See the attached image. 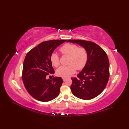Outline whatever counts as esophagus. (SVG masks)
Returning a JSON list of instances; mask_svg holds the SVG:
<instances>
[{
    "instance_id": "1",
    "label": "esophagus",
    "mask_w": 129,
    "mask_h": 129,
    "mask_svg": "<svg viewBox=\"0 0 129 129\" xmlns=\"http://www.w3.org/2000/svg\"><path fill=\"white\" fill-rule=\"evenodd\" d=\"M67 77H62V79H63V81H65L66 80V79H67Z\"/></svg>"
}]
</instances>
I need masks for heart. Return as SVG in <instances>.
Segmentation results:
<instances>
[{
	"instance_id": "1",
	"label": "heart",
	"mask_w": 129,
	"mask_h": 129,
	"mask_svg": "<svg viewBox=\"0 0 129 129\" xmlns=\"http://www.w3.org/2000/svg\"><path fill=\"white\" fill-rule=\"evenodd\" d=\"M60 52L69 57L67 66H61L56 70V75L62 77H68L77 70L82 69L87 64L88 53L83 47H79L77 45L67 44L60 49ZM53 66L57 67L60 65L59 57L56 53H53L50 57Z\"/></svg>"
}]
</instances>
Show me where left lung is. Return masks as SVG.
Returning a JSON list of instances; mask_svg holds the SVG:
<instances>
[{"mask_svg": "<svg viewBox=\"0 0 129 129\" xmlns=\"http://www.w3.org/2000/svg\"><path fill=\"white\" fill-rule=\"evenodd\" d=\"M67 42L83 47L88 53V61L83 69L72 77L71 89L78 98L89 100L99 96L109 79V61L106 53L95 43L82 40H68Z\"/></svg>", "mask_w": 129, "mask_h": 129, "instance_id": "obj_1", "label": "left lung"}]
</instances>
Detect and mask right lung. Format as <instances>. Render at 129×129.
I'll use <instances>...</instances> for the list:
<instances>
[{
    "mask_svg": "<svg viewBox=\"0 0 129 129\" xmlns=\"http://www.w3.org/2000/svg\"><path fill=\"white\" fill-rule=\"evenodd\" d=\"M67 40H52L41 42L26 55L22 78L27 91L34 99L48 102L57 97L63 81L60 77L46 79L55 73L50 57L55 49Z\"/></svg>",
    "mask_w": 129,
    "mask_h": 129,
    "instance_id": "obj_1",
    "label": "right lung"
}]
</instances>
